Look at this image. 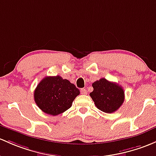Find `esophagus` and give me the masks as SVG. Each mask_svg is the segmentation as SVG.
Wrapping results in <instances>:
<instances>
[{"label": "esophagus", "instance_id": "obj_1", "mask_svg": "<svg viewBox=\"0 0 156 156\" xmlns=\"http://www.w3.org/2000/svg\"><path fill=\"white\" fill-rule=\"evenodd\" d=\"M81 93L83 95H86L87 93V90L85 89V88H82V89L81 90Z\"/></svg>", "mask_w": 156, "mask_h": 156}]
</instances>
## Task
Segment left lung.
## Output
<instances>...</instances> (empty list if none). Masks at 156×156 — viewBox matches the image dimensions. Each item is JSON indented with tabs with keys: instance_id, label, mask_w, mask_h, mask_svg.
<instances>
[{
	"instance_id": "1",
	"label": "left lung",
	"mask_w": 156,
	"mask_h": 156,
	"mask_svg": "<svg viewBox=\"0 0 156 156\" xmlns=\"http://www.w3.org/2000/svg\"><path fill=\"white\" fill-rule=\"evenodd\" d=\"M93 91L90 93L98 109L111 114L117 111L125 99V93L118 83L101 78L92 84Z\"/></svg>"
}]
</instances>
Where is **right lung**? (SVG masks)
<instances>
[{
    "instance_id": "add662e5",
    "label": "right lung",
    "mask_w": 156,
    "mask_h": 156,
    "mask_svg": "<svg viewBox=\"0 0 156 156\" xmlns=\"http://www.w3.org/2000/svg\"><path fill=\"white\" fill-rule=\"evenodd\" d=\"M80 90L69 80L59 75L44 78L34 91L37 106L45 114L57 116L71 108Z\"/></svg>"
}]
</instances>
